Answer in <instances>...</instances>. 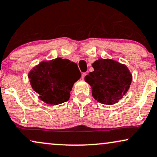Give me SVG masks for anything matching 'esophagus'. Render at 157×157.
<instances>
[{"mask_svg":"<svg viewBox=\"0 0 157 157\" xmlns=\"http://www.w3.org/2000/svg\"><path fill=\"white\" fill-rule=\"evenodd\" d=\"M86 75H87V72H83L82 73V80H84L85 77L86 76Z\"/></svg>","mask_w":157,"mask_h":157,"instance_id":"1","label":"esophagus"}]
</instances>
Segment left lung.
<instances>
[{
  "label": "left lung",
  "instance_id": "8db88e82",
  "mask_svg": "<svg viewBox=\"0 0 157 157\" xmlns=\"http://www.w3.org/2000/svg\"><path fill=\"white\" fill-rule=\"evenodd\" d=\"M93 72L85 77L91 86L93 97L99 103H118L130 87L132 75L125 64L110 59H99L93 64Z\"/></svg>",
  "mask_w": 157,
  "mask_h": 157
}]
</instances>
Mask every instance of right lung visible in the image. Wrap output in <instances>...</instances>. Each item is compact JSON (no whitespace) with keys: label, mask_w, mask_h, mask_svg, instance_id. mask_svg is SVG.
<instances>
[{"label":"right lung","mask_w":157,"mask_h":157,"mask_svg":"<svg viewBox=\"0 0 157 157\" xmlns=\"http://www.w3.org/2000/svg\"><path fill=\"white\" fill-rule=\"evenodd\" d=\"M80 77L76 63L61 58L41 62L29 73L31 87L39 99L54 105L67 101L73 84Z\"/></svg>","instance_id":"right-lung-1"}]
</instances>
